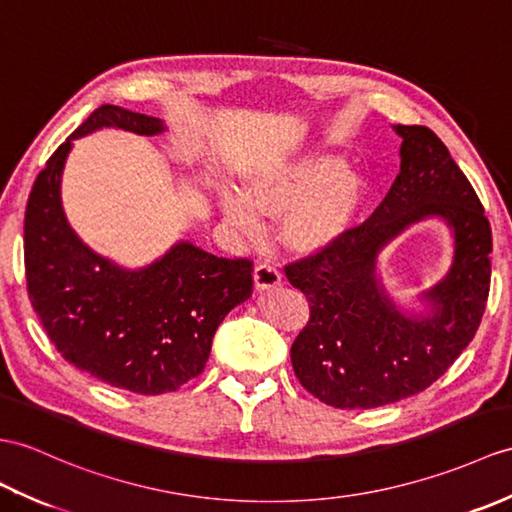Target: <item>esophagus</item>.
Instances as JSON below:
<instances>
[{"label":"esophagus","instance_id":"1","mask_svg":"<svg viewBox=\"0 0 512 512\" xmlns=\"http://www.w3.org/2000/svg\"><path fill=\"white\" fill-rule=\"evenodd\" d=\"M253 279H255L257 290H272L277 288V285H281V272L272 264H257Z\"/></svg>","mask_w":512,"mask_h":512}]
</instances>
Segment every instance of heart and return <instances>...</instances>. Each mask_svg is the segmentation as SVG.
<instances>
[{"label": "heart", "mask_w": 512, "mask_h": 512, "mask_svg": "<svg viewBox=\"0 0 512 512\" xmlns=\"http://www.w3.org/2000/svg\"><path fill=\"white\" fill-rule=\"evenodd\" d=\"M364 178L334 154H310L283 161L248 181L244 197L224 198V213L233 227L257 229L255 211L285 216L283 240L299 253H318L347 235L364 205Z\"/></svg>", "instance_id": "heart-1"}]
</instances>
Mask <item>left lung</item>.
<instances>
[{
  "label": "left lung",
  "instance_id": "1",
  "mask_svg": "<svg viewBox=\"0 0 512 512\" xmlns=\"http://www.w3.org/2000/svg\"><path fill=\"white\" fill-rule=\"evenodd\" d=\"M401 172L371 218L340 242L285 264L310 320L294 338L290 358L301 386L327 406L366 410L432 386L467 349L489 299L493 237L484 207L425 126H397ZM443 215L455 229L450 275L427 294L435 316L401 317L374 279L376 253L408 223Z\"/></svg>",
  "mask_w": 512,
  "mask_h": 512
}]
</instances>
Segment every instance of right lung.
<instances>
[{
  "label": "right lung",
  "mask_w": 512,
  "mask_h": 512,
  "mask_svg": "<svg viewBox=\"0 0 512 512\" xmlns=\"http://www.w3.org/2000/svg\"><path fill=\"white\" fill-rule=\"evenodd\" d=\"M102 126L157 135V117L104 104L39 172L23 220L30 303L56 351L100 382L163 395L205 371L218 325L253 292V261L181 242L139 272L93 255L69 229L61 172L71 141Z\"/></svg>",
  "instance_id": "obj_1"
}]
</instances>
